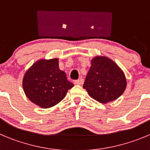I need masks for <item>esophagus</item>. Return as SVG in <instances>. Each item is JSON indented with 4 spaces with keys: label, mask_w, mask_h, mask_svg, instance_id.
<instances>
[{
    "label": "esophagus",
    "mask_w": 150,
    "mask_h": 150,
    "mask_svg": "<svg viewBox=\"0 0 150 150\" xmlns=\"http://www.w3.org/2000/svg\"><path fill=\"white\" fill-rule=\"evenodd\" d=\"M83 82H84V81H83V78H79L78 80L75 81L74 83H75V84L76 85H82L83 83Z\"/></svg>",
    "instance_id": "esophagus-1"
}]
</instances>
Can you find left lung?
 Segmentation results:
<instances>
[{"label":"left lung","mask_w":150,"mask_h":150,"mask_svg":"<svg viewBox=\"0 0 150 150\" xmlns=\"http://www.w3.org/2000/svg\"><path fill=\"white\" fill-rule=\"evenodd\" d=\"M126 86L125 75L114 61L100 56L92 59L83 86L92 98L102 103L112 101L124 93Z\"/></svg>","instance_id":"left-lung-1"}]
</instances>
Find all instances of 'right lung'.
Here are the masks:
<instances>
[{"instance_id": "right-lung-1", "label": "right lung", "mask_w": 150, "mask_h": 150, "mask_svg": "<svg viewBox=\"0 0 150 150\" xmlns=\"http://www.w3.org/2000/svg\"><path fill=\"white\" fill-rule=\"evenodd\" d=\"M73 84L60 70L58 60H40L25 74L23 87L28 98L42 108L53 107L64 98Z\"/></svg>"}]
</instances>
